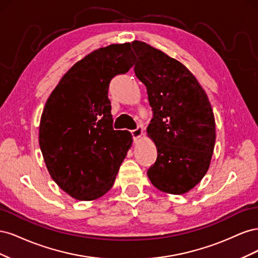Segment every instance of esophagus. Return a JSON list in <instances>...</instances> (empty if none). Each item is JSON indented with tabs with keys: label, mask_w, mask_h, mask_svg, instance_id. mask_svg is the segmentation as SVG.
<instances>
[{
	"label": "esophagus",
	"mask_w": 258,
	"mask_h": 258,
	"mask_svg": "<svg viewBox=\"0 0 258 258\" xmlns=\"http://www.w3.org/2000/svg\"><path fill=\"white\" fill-rule=\"evenodd\" d=\"M131 135H132V138H134L135 141H137V140H139L140 138L142 137V135H143V128L141 126H139L137 129L131 130Z\"/></svg>",
	"instance_id": "obj_1"
}]
</instances>
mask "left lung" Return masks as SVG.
I'll return each instance as SVG.
<instances>
[{
  "instance_id": "8db88e82",
  "label": "left lung",
  "mask_w": 258,
  "mask_h": 258,
  "mask_svg": "<svg viewBox=\"0 0 258 258\" xmlns=\"http://www.w3.org/2000/svg\"><path fill=\"white\" fill-rule=\"evenodd\" d=\"M135 73L146 87L153 118L147 136L157 159L147 170L159 190L182 195L207 173L215 145L214 114L206 91L181 62L141 41L131 43Z\"/></svg>"
}]
</instances>
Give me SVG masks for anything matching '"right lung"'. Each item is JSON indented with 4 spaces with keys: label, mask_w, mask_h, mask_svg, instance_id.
<instances>
[{
    "label": "right lung",
    "mask_w": 258,
    "mask_h": 258,
    "mask_svg": "<svg viewBox=\"0 0 258 258\" xmlns=\"http://www.w3.org/2000/svg\"><path fill=\"white\" fill-rule=\"evenodd\" d=\"M134 66L130 43L93 50L62 76L46 101L38 142L46 168L70 196L82 201L112 188L132 144L127 130H114L108 85Z\"/></svg>",
    "instance_id": "add662e5"
}]
</instances>
